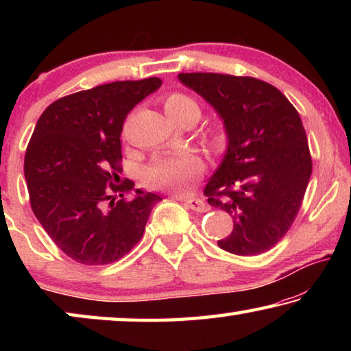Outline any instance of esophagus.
I'll list each match as a JSON object with an SVG mask.
<instances>
[{"mask_svg": "<svg viewBox=\"0 0 351 351\" xmlns=\"http://www.w3.org/2000/svg\"><path fill=\"white\" fill-rule=\"evenodd\" d=\"M186 204L190 207V209L195 210V212H207L209 210V207L204 203V199H199V198H187L186 199Z\"/></svg>", "mask_w": 351, "mask_h": 351, "instance_id": "esophagus-1", "label": "esophagus"}]
</instances>
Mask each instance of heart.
<instances>
[{
  "label": "heart",
  "mask_w": 351,
  "mask_h": 351,
  "mask_svg": "<svg viewBox=\"0 0 351 351\" xmlns=\"http://www.w3.org/2000/svg\"><path fill=\"white\" fill-rule=\"evenodd\" d=\"M164 108L169 117L178 121L192 117L195 122L201 116V106L186 93H170L164 99ZM207 139L217 148H223L228 142V132L223 123H213L206 132ZM206 164L193 152L178 154H161L153 159L145 171V181L152 189H164L173 193H186L193 182L204 173Z\"/></svg>",
  "instance_id": "obj_1"
}]
</instances>
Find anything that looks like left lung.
<instances>
[{"label":"left lung","instance_id":"obj_1","mask_svg":"<svg viewBox=\"0 0 351 351\" xmlns=\"http://www.w3.org/2000/svg\"><path fill=\"white\" fill-rule=\"evenodd\" d=\"M178 77L218 111L228 132V152L204 189L209 204L234 218L232 232L218 246L245 257L269 251L293 226L313 170L299 112L255 77Z\"/></svg>","mask_w":351,"mask_h":351}]
</instances>
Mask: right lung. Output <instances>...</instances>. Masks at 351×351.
I'll return each instance as SVG.
<instances>
[{
	"instance_id": "right-lung-1",
	"label": "right lung",
	"mask_w": 351,
	"mask_h": 351,
	"mask_svg": "<svg viewBox=\"0 0 351 351\" xmlns=\"http://www.w3.org/2000/svg\"><path fill=\"white\" fill-rule=\"evenodd\" d=\"M161 79L112 82L52 102L40 116L25 154L34 215L77 263H114L138 245L162 198L122 184L121 134L136 105ZM119 199H117V197Z\"/></svg>"
}]
</instances>
